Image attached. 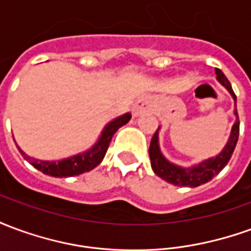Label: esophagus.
I'll list each match as a JSON object with an SVG mask.
<instances>
[{
  "label": "esophagus",
  "instance_id": "obj_1",
  "mask_svg": "<svg viewBox=\"0 0 251 251\" xmlns=\"http://www.w3.org/2000/svg\"><path fill=\"white\" fill-rule=\"evenodd\" d=\"M152 97H141L134 104V114H141L142 111H147L152 107Z\"/></svg>",
  "mask_w": 251,
  "mask_h": 251
}]
</instances>
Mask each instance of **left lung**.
I'll list each match as a JSON object with an SVG mask.
<instances>
[{"label":"left lung","mask_w":251,"mask_h":251,"mask_svg":"<svg viewBox=\"0 0 251 251\" xmlns=\"http://www.w3.org/2000/svg\"><path fill=\"white\" fill-rule=\"evenodd\" d=\"M215 72L216 79L228 90V93L231 94L234 100L237 102V97L232 91L228 79L225 76V74L219 68H216ZM235 115H237V121L232 125L231 134H230V138H228V142L226 144L225 149L215 158H208L192 168H180L177 165L171 164L164 157L160 152V148H158L157 129L156 133L153 134L152 140H151V147H149V157H151V164H152V169L154 171V174L165 181L177 185V187H199V185L214 179L230 161L235 145H237L238 137H239V118H238L237 113V104H235Z\"/></svg>","instance_id":"left-lung-1"}]
</instances>
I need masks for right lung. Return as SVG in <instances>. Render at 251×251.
<instances>
[{
  "mask_svg": "<svg viewBox=\"0 0 251 251\" xmlns=\"http://www.w3.org/2000/svg\"><path fill=\"white\" fill-rule=\"evenodd\" d=\"M131 118V114H125L115 118L114 121H111L109 125L104 127L102 136L98 140V142L94 145L91 149H88L87 152L76 154L74 157L64 158L60 161H43V160H36L32 158L28 154H25L21 149L19 148L20 153L23 154V157L30 164L33 165L36 169H39L40 172L44 175H50L53 177H71V176H77L82 175L84 172H90L91 169H94L97 165L102 163L104 154L109 149L111 138L114 136V133L121 126H124L127 124Z\"/></svg>",
  "mask_w": 251,
  "mask_h": 251,
  "instance_id": "add662e5",
  "label": "right lung"
}]
</instances>
